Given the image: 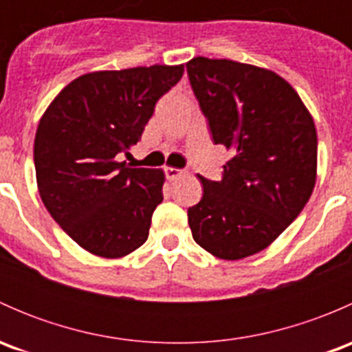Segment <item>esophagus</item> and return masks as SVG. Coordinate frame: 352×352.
<instances>
[{"instance_id": "esophagus-1", "label": "esophagus", "mask_w": 352, "mask_h": 352, "mask_svg": "<svg viewBox=\"0 0 352 352\" xmlns=\"http://www.w3.org/2000/svg\"><path fill=\"white\" fill-rule=\"evenodd\" d=\"M165 173H166V179L170 180H177L179 177L184 175V170H179V168H173V166H166L165 168Z\"/></svg>"}]
</instances>
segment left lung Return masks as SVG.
Wrapping results in <instances>:
<instances>
[{
  "instance_id": "1",
  "label": "left lung",
  "mask_w": 352,
  "mask_h": 352,
  "mask_svg": "<svg viewBox=\"0 0 352 352\" xmlns=\"http://www.w3.org/2000/svg\"><path fill=\"white\" fill-rule=\"evenodd\" d=\"M214 144L233 151L221 180L187 209L192 239L239 261L269 247L298 218L317 179V131L294 88L272 71L230 59L187 63Z\"/></svg>"
}]
</instances>
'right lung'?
<instances>
[{"label":"right lung","instance_id":"add662e5","mask_svg":"<svg viewBox=\"0 0 352 352\" xmlns=\"http://www.w3.org/2000/svg\"><path fill=\"white\" fill-rule=\"evenodd\" d=\"M184 65L95 71L59 91L38 122L34 163L54 221L85 250L124 257L148 240L163 201L162 170L119 162L141 140Z\"/></svg>","mask_w":352,"mask_h":352}]
</instances>
